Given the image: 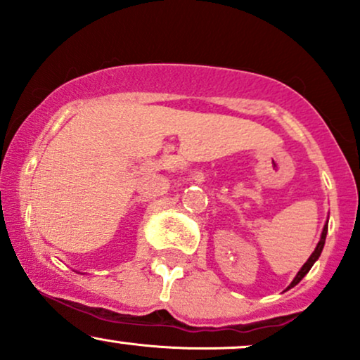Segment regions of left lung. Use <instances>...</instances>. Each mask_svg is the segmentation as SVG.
Here are the masks:
<instances>
[{"label": "left lung", "mask_w": 360, "mask_h": 360, "mask_svg": "<svg viewBox=\"0 0 360 360\" xmlns=\"http://www.w3.org/2000/svg\"><path fill=\"white\" fill-rule=\"evenodd\" d=\"M326 230H328V226H323V232H321V237H320V242H318V245H316V249H315V252H313L311 255H309V259L307 260V262H304V266L301 267V271L298 272V274H296V278L292 279V283L289 284V288L288 289H291L292 286H296V284L300 283L301 279L304 278V276L308 274V271L311 269V266L313 264L316 262V259L320 257V254H321V250H323V245H325V238H326Z\"/></svg>", "instance_id": "1"}]
</instances>
